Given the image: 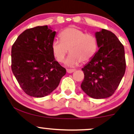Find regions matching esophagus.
Instances as JSON below:
<instances>
[{"instance_id":"esophagus-1","label":"esophagus","mask_w":134,"mask_h":134,"mask_svg":"<svg viewBox=\"0 0 134 134\" xmlns=\"http://www.w3.org/2000/svg\"><path fill=\"white\" fill-rule=\"evenodd\" d=\"M76 71L75 69H67V72L69 74H71L72 72Z\"/></svg>"}]
</instances>
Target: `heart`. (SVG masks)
Instances as JSON below:
<instances>
[{
	"label": "heart",
	"mask_w": 134,
	"mask_h": 134,
	"mask_svg": "<svg viewBox=\"0 0 134 134\" xmlns=\"http://www.w3.org/2000/svg\"><path fill=\"white\" fill-rule=\"evenodd\" d=\"M60 40L55 39L52 44V50L57 60L63 62L69 50L70 52L65 61L67 67H75L82 61L91 60L98 49L96 37L90 33H85L78 27H67L60 33Z\"/></svg>",
	"instance_id": "obj_1"
}]
</instances>
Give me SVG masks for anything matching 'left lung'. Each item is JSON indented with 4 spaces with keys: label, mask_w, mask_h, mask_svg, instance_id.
I'll return each instance as SVG.
<instances>
[{
    "label": "left lung",
    "mask_w": 134,
    "mask_h": 134,
    "mask_svg": "<svg viewBox=\"0 0 134 134\" xmlns=\"http://www.w3.org/2000/svg\"><path fill=\"white\" fill-rule=\"evenodd\" d=\"M98 50L82 69L84 79L81 89L94 99L111 96L125 72V50L112 32L104 29L95 33Z\"/></svg>",
    "instance_id": "left-lung-1"
}]
</instances>
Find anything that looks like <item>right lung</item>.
I'll use <instances>...</instances> for the list:
<instances>
[{
  "mask_svg": "<svg viewBox=\"0 0 134 134\" xmlns=\"http://www.w3.org/2000/svg\"><path fill=\"white\" fill-rule=\"evenodd\" d=\"M48 26L27 29L12 47V71L29 96L42 98L59 84L66 70L55 60L52 44L56 35Z\"/></svg>",
  "mask_w": 134,
  "mask_h": 134,
  "instance_id": "add662e5",
  "label": "right lung"
}]
</instances>
